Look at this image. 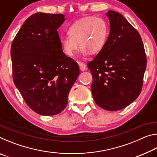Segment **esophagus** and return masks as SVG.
I'll list each match as a JSON object with an SVG mask.
<instances>
[{"mask_svg": "<svg viewBox=\"0 0 157 157\" xmlns=\"http://www.w3.org/2000/svg\"><path fill=\"white\" fill-rule=\"evenodd\" d=\"M78 64H79V68H80V70L81 71H85V70H86V64H85L84 63H83V62H78Z\"/></svg>", "mask_w": 157, "mask_h": 157, "instance_id": "34e87169", "label": "esophagus"}]
</instances>
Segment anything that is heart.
Wrapping results in <instances>:
<instances>
[{"label":"heart","instance_id":"heart-1","mask_svg":"<svg viewBox=\"0 0 157 157\" xmlns=\"http://www.w3.org/2000/svg\"><path fill=\"white\" fill-rule=\"evenodd\" d=\"M68 36H62L60 43L63 51L68 56H73L79 46L82 52L91 54L100 52L107 42L109 26L104 18L86 17L79 18L68 28Z\"/></svg>","mask_w":157,"mask_h":157}]
</instances>
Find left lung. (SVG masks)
<instances>
[{
  "label": "left lung",
  "instance_id": "1",
  "mask_svg": "<svg viewBox=\"0 0 157 157\" xmlns=\"http://www.w3.org/2000/svg\"><path fill=\"white\" fill-rule=\"evenodd\" d=\"M110 33L104 48L87 63L93 77L92 95L108 111L125 108L142 90L147 59L141 36L119 13L109 10Z\"/></svg>",
  "mask_w": 157,
  "mask_h": 157
}]
</instances>
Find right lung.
I'll return each instance as SVG.
<instances>
[{"mask_svg": "<svg viewBox=\"0 0 157 157\" xmlns=\"http://www.w3.org/2000/svg\"><path fill=\"white\" fill-rule=\"evenodd\" d=\"M64 21L61 14L35 13L12 44L13 81L28 107L43 116L64 109L79 74L78 63L62 51L57 29Z\"/></svg>", "mask_w": 157, "mask_h": 157, "instance_id": "add662e5", "label": "right lung"}]
</instances>
